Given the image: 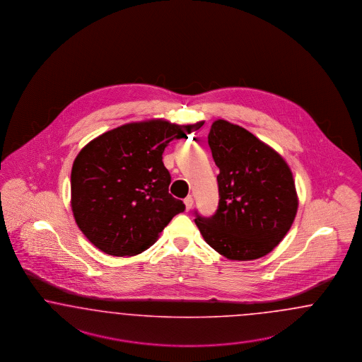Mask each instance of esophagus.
Wrapping results in <instances>:
<instances>
[{
	"label": "esophagus",
	"instance_id": "34e87169",
	"mask_svg": "<svg viewBox=\"0 0 362 362\" xmlns=\"http://www.w3.org/2000/svg\"><path fill=\"white\" fill-rule=\"evenodd\" d=\"M185 204H186V210H191L192 209V204H194V199H192V197H187L186 199H185Z\"/></svg>",
	"mask_w": 362,
	"mask_h": 362
}]
</instances>
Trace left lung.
Returning a JSON list of instances; mask_svg holds the SVG:
<instances>
[{"label": "left lung", "instance_id": "1", "mask_svg": "<svg viewBox=\"0 0 362 362\" xmlns=\"http://www.w3.org/2000/svg\"><path fill=\"white\" fill-rule=\"evenodd\" d=\"M207 139L219 168V202L211 217L195 211V223L226 259H260L286 237L298 211L288 164L255 134L225 119L213 122Z\"/></svg>", "mask_w": 362, "mask_h": 362}]
</instances>
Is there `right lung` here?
Masks as SVG:
<instances>
[{
  "label": "right lung",
  "instance_id": "obj_1",
  "mask_svg": "<svg viewBox=\"0 0 362 362\" xmlns=\"http://www.w3.org/2000/svg\"><path fill=\"white\" fill-rule=\"evenodd\" d=\"M203 122H130L91 140L74 160L71 209L87 240L106 255L136 256L159 238L185 203L168 187L163 152Z\"/></svg>",
  "mask_w": 362,
  "mask_h": 362
}]
</instances>
